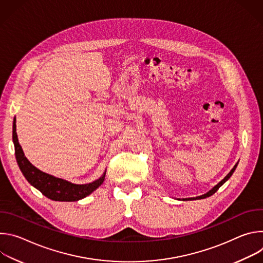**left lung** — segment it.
<instances>
[{"instance_id": "8db88e82", "label": "left lung", "mask_w": 263, "mask_h": 263, "mask_svg": "<svg viewBox=\"0 0 263 263\" xmlns=\"http://www.w3.org/2000/svg\"><path fill=\"white\" fill-rule=\"evenodd\" d=\"M236 166H237V164H235L234 165V167L231 170V172L226 176V177H224L217 185H215L214 187H213V189L211 190V191H209L207 194H205V195H203V196H200V197H197V198H190V199H184V201L185 200H200V199H205V198H207V197H210V196H212L214 193H216V191L219 189V187L224 183V182H226L231 176H232V174H233V172L235 171V168H236Z\"/></svg>"}]
</instances>
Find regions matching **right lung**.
Instances as JSON below:
<instances>
[{
	"label": "right lung",
	"instance_id": "add662e5",
	"mask_svg": "<svg viewBox=\"0 0 263 263\" xmlns=\"http://www.w3.org/2000/svg\"><path fill=\"white\" fill-rule=\"evenodd\" d=\"M12 132V138L15 148V157L23 175L31 185H33L35 189L39 190L47 198L53 201L60 202L78 201L90 195L103 183L105 174L100 179L91 183L78 185L67 182L63 179L53 177L49 174L40 171L39 168H36L34 165H32L24 155L22 146L17 139L15 119L13 122Z\"/></svg>",
	"mask_w": 263,
	"mask_h": 263
}]
</instances>
